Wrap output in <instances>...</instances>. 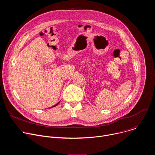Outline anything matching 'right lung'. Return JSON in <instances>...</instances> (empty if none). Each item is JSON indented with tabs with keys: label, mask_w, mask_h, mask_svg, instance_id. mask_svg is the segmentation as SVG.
<instances>
[{
	"label": "right lung",
	"mask_w": 155,
	"mask_h": 155,
	"mask_svg": "<svg viewBox=\"0 0 155 155\" xmlns=\"http://www.w3.org/2000/svg\"><path fill=\"white\" fill-rule=\"evenodd\" d=\"M58 104H59V103H57V104H55V105H53V107H55V106H56V105H58Z\"/></svg>",
	"instance_id": "add662e5"
}]
</instances>
